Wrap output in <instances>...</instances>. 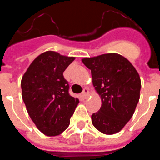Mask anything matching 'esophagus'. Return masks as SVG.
<instances>
[{"mask_svg": "<svg viewBox=\"0 0 160 160\" xmlns=\"http://www.w3.org/2000/svg\"><path fill=\"white\" fill-rule=\"evenodd\" d=\"M89 95H90V92H89L88 88H85L84 90H83L82 93V96L84 98H87Z\"/></svg>", "mask_w": 160, "mask_h": 160, "instance_id": "1", "label": "esophagus"}]
</instances>
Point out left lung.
<instances>
[{
	"instance_id": "1",
	"label": "left lung",
	"mask_w": 160,
	"mask_h": 160,
	"mask_svg": "<svg viewBox=\"0 0 160 160\" xmlns=\"http://www.w3.org/2000/svg\"><path fill=\"white\" fill-rule=\"evenodd\" d=\"M91 70L93 86L102 100L91 116L94 128L106 135L118 133L131 118L140 97L141 80L135 68L118 53L82 59Z\"/></svg>"
}]
</instances>
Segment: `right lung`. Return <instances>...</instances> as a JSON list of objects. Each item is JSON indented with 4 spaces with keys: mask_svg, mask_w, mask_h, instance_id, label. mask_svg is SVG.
I'll list each match as a JSON object with an SVG mask.
<instances>
[{
    "mask_svg": "<svg viewBox=\"0 0 160 160\" xmlns=\"http://www.w3.org/2000/svg\"><path fill=\"white\" fill-rule=\"evenodd\" d=\"M75 59L54 51L32 61L22 79V99L38 129L47 136L59 135L69 127L79 102L69 94L63 72Z\"/></svg>",
    "mask_w": 160,
    "mask_h": 160,
    "instance_id": "obj_1",
    "label": "right lung"
}]
</instances>
